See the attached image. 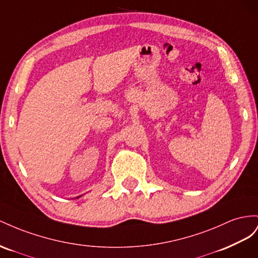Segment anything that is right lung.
<instances>
[{"instance_id": "1", "label": "right lung", "mask_w": 258, "mask_h": 258, "mask_svg": "<svg viewBox=\"0 0 258 258\" xmlns=\"http://www.w3.org/2000/svg\"><path fill=\"white\" fill-rule=\"evenodd\" d=\"M80 197H82V196H79V197H77V199H78V198H80Z\"/></svg>"}]
</instances>
